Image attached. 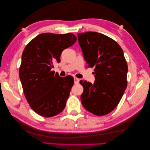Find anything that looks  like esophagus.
Instances as JSON below:
<instances>
[{
  "mask_svg": "<svg viewBox=\"0 0 150 150\" xmlns=\"http://www.w3.org/2000/svg\"><path fill=\"white\" fill-rule=\"evenodd\" d=\"M79 82V79L76 78V77H74V83L75 84H78Z\"/></svg>",
  "mask_w": 150,
  "mask_h": 150,
  "instance_id": "esophagus-1",
  "label": "esophagus"
}]
</instances>
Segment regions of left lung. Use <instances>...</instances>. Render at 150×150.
<instances>
[{"instance_id":"1","label":"left lung","mask_w":150,"mask_h":150,"mask_svg":"<svg viewBox=\"0 0 150 150\" xmlns=\"http://www.w3.org/2000/svg\"><path fill=\"white\" fill-rule=\"evenodd\" d=\"M88 68H94L93 84L81 81L82 104L95 115L103 116L117 107L127 87L128 65L117 42L93 31L77 34Z\"/></svg>"}]
</instances>
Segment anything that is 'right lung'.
I'll use <instances>...</instances> for the list:
<instances>
[{
  "instance_id": "right-lung-1",
  "label": "right lung",
  "mask_w": 150,
  "mask_h": 150,
  "mask_svg": "<svg viewBox=\"0 0 150 150\" xmlns=\"http://www.w3.org/2000/svg\"><path fill=\"white\" fill-rule=\"evenodd\" d=\"M76 40L73 33H44L31 40L23 51L19 77L28 103L41 116H55L64 109L74 79L70 75L59 77L52 68L54 62H60L62 51Z\"/></svg>"
}]
</instances>
